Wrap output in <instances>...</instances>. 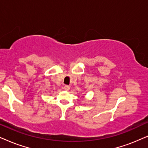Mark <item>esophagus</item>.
Masks as SVG:
<instances>
[{
	"label": "esophagus",
	"instance_id": "obj_1",
	"mask_svg": "<svg viewBox=\"0 0 148 148\" xmlns=\"http://www.w3.org/2000/svg\"><path fill=\"white\" fill-rule=\"evenodd\" d=\"M70 86H68V85H65L64 86V90H70Z\"/></svg>",
	"mask_w": 148,
	"mask_h": 148
}]
</instances>
